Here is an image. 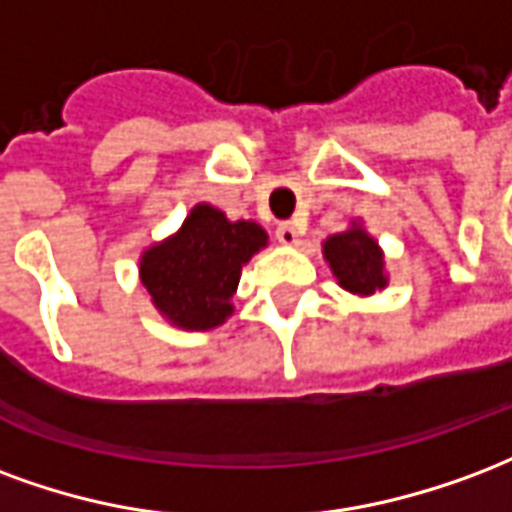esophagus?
Masks as SVG:
<instances>
[{
	"instance_id": "1",
	"label": "esophagus",
	"mask_w": 512,
	"mask_h": 512,
	"mask_svg": "<svg viewBox=\"0 0 512 512\" xmlns=\"http://www.w3.org/2000/svg\"><path fill=\"white\" fill-rule=\"evenodd\" d=\"M275 240L292 248V245H297V240H300V231H297L294 223H281V226L275 229Z\"/></svg>"
}]
</instances>
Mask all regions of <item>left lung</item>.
Returning <instances> with one entry per match:
<instances>
[{"label":"left lung","instance_id":"1","mask_svg":"<svg viewBox=\"0 0 512 512\" xmlns=\"http://www.w3.org/2000/svg\"><path fill=\"white\" fill-rule=\"evenodd\" d=\"M322 256L330 264L338 286L349 294L371 297L384 292L390 283L382 245L368 234L360 218L352 220L346 231L327 237L322 242Z\"/></svg>","mask_w":512,"mask_h":512}]
</instances>
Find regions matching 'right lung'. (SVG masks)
<instances>
[{
    "mask_svg": "<svg viewBox=\"0 0 512 512\" xmlns=\"http://www.w3.org/2000/svg\"><path fill=\"white\" fill-rule=\"evenodd\" d=\"M256 220H229L207 201L193 204L166 240L152 242L138 259V278L155 311L179 330L207 333L234 313L242 267L267 248Z\"/></svg>",
    "mask_w": 512,
    "mask_h": 512,
    "instance_id": "right-lung-1",
    "label": "right lung"
}]
</instances>
